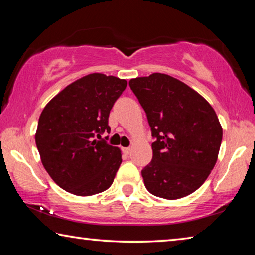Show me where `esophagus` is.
I'll return each mask as SVG.
<instances>
[{"instance_id":"34e87169","label":"esophagus","mask_w":255,"mask_h":255,"mask_svg":"<svg viewBox=\"0 0 255 255\" xmlns=\"http://www.w3.org/2000/svg\"><path fill=\"white\" fill-rule=\"evenodd\" d=\"M130 150H131L130 147H124V148H123V152H124L125 154H126V155H128L129 153H130Z\"/></svg>"}]
</instances>
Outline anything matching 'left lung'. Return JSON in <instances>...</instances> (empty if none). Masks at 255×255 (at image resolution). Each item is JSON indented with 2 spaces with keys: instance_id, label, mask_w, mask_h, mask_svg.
<instances>
[{
  "instance_id": "8db88e82",
  "label": "left lung",
  "mask_w": 255,
  "mask_h": 255,
  "mask_svg": "<svg viewBox=\"0 0 255 255\" xmlns=\"http://www.w3.org/2000/svg\"><path fill=\"white\" fill-rule=\"evenodd\" d=\"M129 86L147 116L153 158L141 171L152 195L174 200L191 195L217 162L223 129L205 98L162 73L136 77Z\"/></svg>"
}]
</instances>
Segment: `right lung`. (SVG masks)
I'll return each instance as SVG.
<instances>
[{"mask_svg":"<svg viewBox=\"0 0 255 255\" xmlns=\"http://www.w3.org/2000/svg\"><path fill=\"white\" fill-rule=\"evenodd\" d=\"M126 86V80L93 73L67 85L42 110L36 145L42 165L65 191L92 196L114 182L122 152L101 135L110 132V110Z\"/></svg>","mask_w":255,"mask_h":255,"instance_id":"add662e5","label":"right lung"}]
</instances>
